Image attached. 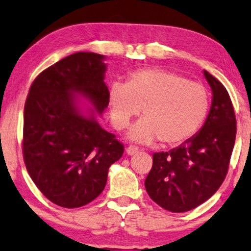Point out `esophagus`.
Here are the masks:
<instances>
[{
	"label": "esophagus",
	"mask_w": 251,
	"mask_h": 251,
	"mask_svg": "<svg viewBox=\"0 0 251 251\" xmlns=\"http://www.w3.org/2000/svg\"><path fill=\"white\" fill-rule=\"evenodd\" d=\"M126 153H127V155H134L139 153V148L136 146H128L127 149H126Z\"/></svg>",
	"instance_id": "obj_1"
}]
</instances>
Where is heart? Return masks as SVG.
<instances>
[{"label": "heart", "mask_w": 251, "mask_h": 251, "mask_svg": "<svg viewBox=\"0 0 251 251\" xmlns=\"http://www.w3.org/2000/svg\"><path fill=\"white\" fill-rule=\"evenodd\" d=\"M111 119L117 129L128 127L142 109L144 118L128 133L136 142L178 146L198 132L210 109L204 85L189 81L177 73L161 68L132 72L126 83L110 89Z\"/></svg>", "instance_id": "b5f03b06"}]
</instances>
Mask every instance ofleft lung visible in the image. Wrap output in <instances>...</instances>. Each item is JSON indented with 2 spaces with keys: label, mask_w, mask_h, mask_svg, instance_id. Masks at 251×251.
<instances>
[{
  "label": "left lung",
  "mask_w": 251,
  "mask_h": 251,
  "mask_svg": "<svg viewBox=\"0 0 251 251\" xmlns=\"http://www.w3.org/2000/svg\"><path fill=\"white\" fill-rule=\"evenodd\" d=\"M212 89V105L201 131L178 147L153 154L146 191L164 210L180 213L210 199L226 178L236 136L229 94L204 71Z\"/></svg>",
  "instance_id": "obj_1"
}]
</instances>
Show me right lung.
<instances>
[{
	"label": "right lung",
	"mask_w": 251,
	"mask_h": 251,
	"mask_svg": "<svg viewBox=\"0 0 251 251\" xmlns=\"http://www.w3.org/2000/svg\"><path fill=\"white\" fill-rule=\"evenodd\" d=\"M105 56L77 52L46 68L31 84L24 106L23 157L28 175L49 201L66 208L93 201L124 145L95 118L109 105ZM95 111L82 115L75 95Z\"/></svg>",
	"instance_id": "obj_1"
}]
</instances>
